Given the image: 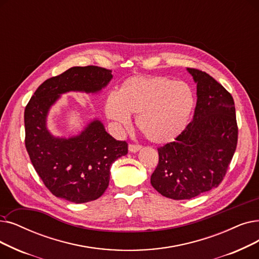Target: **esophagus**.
<instances>
[{
	"label": "esophagus",
	"mask_w": 259,
	"mask_h": 259,
	"mask_svg": "<svg viewBox=\"0 0 259 259\" xmlns=\"http://www.w3.org/2000/svg\"><path fill=\"white\" fill-rule=\"evenodd\" d=\"M128 149H129L130 152L136 153V152H138L139 150L142 149V146H141V145H137V144H130Z\"/></svg>",
	"instance_id": "obj_1"
}]
</instances>
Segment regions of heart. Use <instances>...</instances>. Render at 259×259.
I'll use <instances>...</instances> for the list:
<instances>
[{
    "label": "heart",
    "instance_id": "obj_1",
    "mask_svg": "<svg viewBox=\"0 0 259 259\" xmlns=\"http://www.w3.org/2000/svg\"><path fill=\"white\" fill-rule=\"evenodd\" d=\"M195 105L190 87L165 76H132L107 95L106 116L118 127L130 125L137 114L139 130L150 142L164 144L177 139L187 127Z\"/></svg>",
    "mask_w": 259,
    "mask_h": 259
}]
</instances>
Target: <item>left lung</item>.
I'll return each mask as SVG.
<instances>
[{
    "label": "left lung",
    "mask_w": 259,
    "mask_h": 259,
    "mask_svg": "<svg viewBox=\"0 0 259 259\" xmlns=\"http://www.w3.org/2000/svg\"><path fill=\"white\" fill-rule=\"evenodd\" d=\"M197 83L192 122L159 151L151 185L174 200L192 199L217 187L226 176L238 139L232 95L211 76L188 69Z\"/></svg>",
    "instance_id": "obj_1"
}]
</instances>
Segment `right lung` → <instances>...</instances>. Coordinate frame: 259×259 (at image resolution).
Listing matches in <instances>:
<instances>
[{"label":"right lung","mask_w":259,"mask_h":259,"mask_svg":"<svg viewBox=\"0 0 259 259\" xmlns=\"http://www.w3.org/2000/svg\"><path fill=\"white\" fill-rule=\"evenodd\" d=\"M112 78V71L104 67L73 66L44 81L25 108L26 150L56 197L74 203L98 199L109 185L111 165L128 153L127 143L112 138L97 118L69 138L55 137L48 129L49 112L62 94L99 93Z\"/></svg>","instance_id":"1"}]
</instances>
